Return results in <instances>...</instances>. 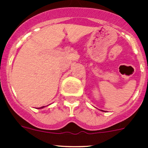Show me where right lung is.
I'll use <instances>...</instances> for the list:
<instances>
[{
  "instance_id": "1",
  "label": "right lung",
  "mask_w": 148,
  "mask_h": 148,
  "mask_svg": "<svg viewBox=\"0 0 148 148\" xmlns=\"http://www.w3.org/2000/svg\"><path fill=\"white\" fill-rule=\"evenodd\" d=\"M43 107H42V108H43Z\"/></svg>"
}]
</instances>
